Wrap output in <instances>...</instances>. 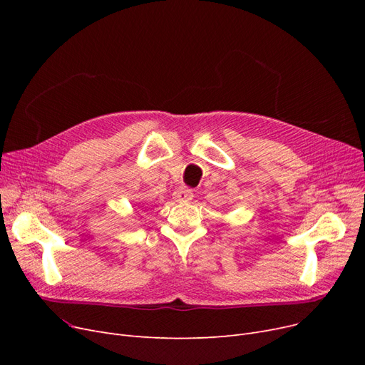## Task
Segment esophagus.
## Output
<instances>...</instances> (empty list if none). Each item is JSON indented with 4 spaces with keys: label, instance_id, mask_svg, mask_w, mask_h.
<instances>
[{
    "label": "esophagus",
    "instance_id": "34e87169",
    "mask_svg": "<svg viewBox=\"0 0 365 365\" xmlns=\"http://www.w3.org/2000/svg\"><path fill=\"white\" fill-rule=\"evenodd\" d=\"M173 198L179 202H186V201H190L194 198V192H192V189H189V187H180L176 190L175 194H173Z\"/></svg>",
    "mask_w": 365,
    "mask_h": 365
}]
</instances>
